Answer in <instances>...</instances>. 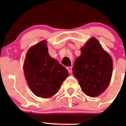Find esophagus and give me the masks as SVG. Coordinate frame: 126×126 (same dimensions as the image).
<instances>
[{
	"label": "esophagus",
	"mask_w": 126,
	"mask_h": 126,
	"mask_svg": "<svg viewBox=\"0 0 126 126\" xmlns=\"http://www.w3.org/2000/svg\"><path fill=\"white\" fill-rule=\"evenodd\" d=\"M67 70H68L69 73H72L73 72V70H72V67H67Z\"/></svg>",
	"instance_id": "obj_1"
}]
</instances>
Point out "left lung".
Returning a JSON list of instances; mask_svg holds the SVG:
<instances>
[{
	"label": "left lung",
	"instance_id": "8db88e82",
	"mask_svg": "<svg viewBox=\"0 0 126 126\" xmlns=\"http://www.w3.org/2000/svg\"><path fill=\"white\" fill-rule=\"evenodd\" d=\"M81 51V55L74 62L73 74L83 93L95 97L103 93L110 82L112 58L94 38L90 39Z\"/></svg>",
	"mask_w": 126,
	"mask_h": 126
}]
</instances>
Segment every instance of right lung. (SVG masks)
<instances>
[{
    "mask_svg": "<svg viewBox=\"0 0 126 126\" xmlns=\"http://www.w3.org/2000/svg\"><path fill=\"white\" fill-rule=\"evenodd\" d=\"M46 41H42L28 50L24 59L26 79L33 93L42 98L56 94L68 71L50 56Z\"/></svg>",
    "mask_w": 126,
    "mask_h": 126,
    "instance_id": "right-lung-1",
    "label": "right lung"
}]
</instances>
